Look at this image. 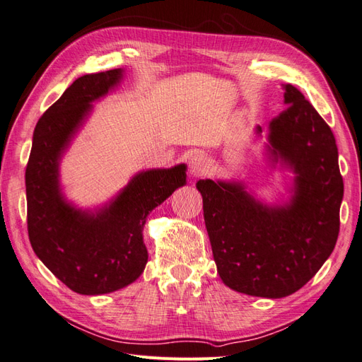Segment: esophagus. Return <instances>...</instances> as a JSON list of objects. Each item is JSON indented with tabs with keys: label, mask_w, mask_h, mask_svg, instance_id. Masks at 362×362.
I'll list each match as a JSON object with an SVG mask.
<instances>
[{
	"label": "esophagus",
	"mask_w": 362,
	"mask_h": 362,
	"mask_svg": "<svg viewBox=\"0 0 362 362\" xmlns=\"http://www.w3.org/2000/svg\"><path fill=\"white\" fill-rule=\"evenodd\" d=\"M208 168V161L204 156L201 154H196L192 157L190 160V173L193 175V177H201V175L205 173Z\"/></svg>",
	"instance_id": "1"
}]
</instances>
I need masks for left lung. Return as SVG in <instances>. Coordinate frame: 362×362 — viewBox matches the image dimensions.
<instances>
[{
  "mask_svg": "<svg viewBox=\"0 0 362 362\" xmlns=\"http://www.w3.org/2000/svg\"><path fill=\"white\" fill-rule=\"evenodd\" d=\"M284 89L288 107L272 119L267 148L273 161H282L296 175L290 202L262 205L240 182L196 184L223 284L270 299L302 288L329 258L344 192L329 125L299 89L291 84Z\"/></svg>",
  "mask_w": 362,
  "mask_h": 362,
  "instance_id": "8db88e82",
  "label": "left lung"
}]
</instances>
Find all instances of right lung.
<instances>
[{"label": "right lung", "mask_w": 362, "mask_h": 362, "mask_svg": "<svg viewBox=\"0 0 362 362\" xmlns=\"http://www.w3.org/2000/svg\"><path fill=\"white\" fill-rule=\"evenodd\" d=\"M122 69L76 78L42 115L25 169L27 226L35 254L64 286L105 294L134 282L148 262V214L185 184V164L137 173L116 199L89 213L64 201L59 164L92 110V103L122 80Z\"/></svg>", "instance_id": "obj_1"}]
</instances>
